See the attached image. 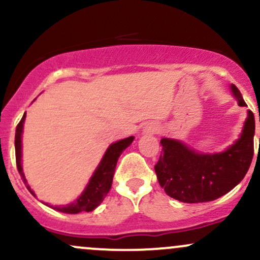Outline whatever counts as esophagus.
<instances>
[{"label":"esophagus","mask_w":260,"mask_h":260,"mask_svg":"<svg viewBox=\"0 0 260 260\" xmlns=\"http://www.w3.org/2000/svg\"><path fill=\"white\" fill-rule=\"evenodd\" d=\"M155 131V127H151V126H148V127H145V129H144V132L145 133H150V132H154Z\"/></svg>","instance_id":"34e87169"}]
</instances>
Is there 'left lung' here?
I'll return each mask as SVG.
<instances>
[{"label":"left lung","instance_id":"8db88e82","mask_svg":"<svg viewBox=\"0 0 260 260\" xmlns=\"http://www.w3.org/2000/svg\"><path fill=\"white\" fill-rule=\"evenodd\" d=\"M231 90L238 105L247 106L237 86ZM254 115L248 111L242 134L228 150L201 154L176 139L162 138V151L155 165L157 181L166 194L183 203L220 198L237 186L248 171L254 154Z\"/></svg>","mask_w":260,"mask_h":260}]
</instances>
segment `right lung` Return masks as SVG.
<instances>
[{
    "label": "right lung",
    "mask_w": 260,
    "mask_h": 260,
    "mask_svg": "<svg viewBox=\"0 0 260 260\" xmlns=\"http://www.w3.org/2000/svg\"><path fill=\"white\" fill-rule=\"evenodd\" d=\"M24 120L25 113L23 115L22 120H20L16 128V140H14V145H16V162L18 172H19L20 177H22L26 188H28V190L32 196H35L34 192L30 189V187H29L28 182L25 180V176L23 174L22 169V132ZM133 139L134 137H128V138L118 140V142L110 145L105 155H104L103 160L99 164V166H98V169L92 174L84 192L80 194V197L76 202L72 203V204L66 205V207H52V205L46 204L47 207L66 214H78L82 213V211L89 213V211H92L95 208L99 207L112 186V178L113 174H115L116 164H117L118 157L123 153L124 149L132 144Z\"/></svg>",
    "instance_id": "1"
}]
</instances>
